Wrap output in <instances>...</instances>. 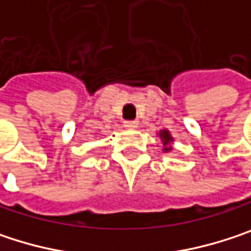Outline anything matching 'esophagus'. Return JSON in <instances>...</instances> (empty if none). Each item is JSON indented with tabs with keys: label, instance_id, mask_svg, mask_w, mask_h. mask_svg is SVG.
Wrapping results in <instances>:
<instances>
[{
	"label": "esophagus",
	"instance_id": "obj_1",
	"mask_svg": "<svg viewBox=\"0 0 251 251\" xmlns=\"http://www.w3.org/2000/svg\"><path fill=\"white\" fill-rule=\"evenodd\" d=\"M139 126V122L138 121H126L125 127L126 129H136Z\"/></svg>",
	"mask_w": 251,
	"mask_h": 251
}]
</instances>
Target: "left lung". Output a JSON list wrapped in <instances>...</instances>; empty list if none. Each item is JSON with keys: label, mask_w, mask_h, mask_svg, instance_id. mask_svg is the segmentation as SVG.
Returning <instances> with one entry per match:
<instances>
[{"label": "left lung", "mask_w": 251, "mask_h": 251, "mask_svg": "<svg viewBox=\"0 0 251 251\" xmlns=\"http://www.w3.org/2000/svg\"><path fill=\"white\" fill-rule=\"evenodd\" d=\"M158 136L163 142V152H170L173 150V142H175V138L172 136L170 130L169 129H161L158 132Z\"/></svg>", "instance_id": "left-lung-1"}]
</instances>
